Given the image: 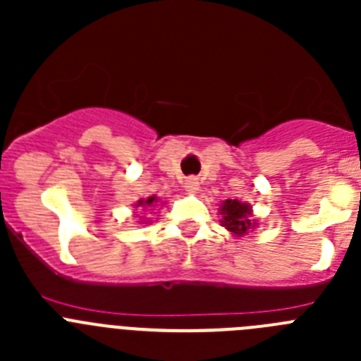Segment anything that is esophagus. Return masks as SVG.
<instances>
[{
  "mask_svg": "<svg viewBox=\"0 0 361 361\" xmlns=\"http://www.w3.org/2000/svg\"><path fill=\"white\" fill-rule=\"evenodd\" d=\"M184 188H186L188 193H197L199 191V180L195 177L188 178L186 183H184Z\"/></svg>",
  "mask_w": 361,
  "mask_h": 361,
  "instance_id": "34e87169",
  "label": "esophagus"
}]
</instances>
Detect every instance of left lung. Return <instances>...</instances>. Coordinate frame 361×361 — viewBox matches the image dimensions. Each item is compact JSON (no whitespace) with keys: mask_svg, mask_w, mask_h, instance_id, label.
Here are the masks:
<instances>
[{"mask_svg":"<svg viewBox=\"0 0 361 361\" xmlns=\"http://www.w3.org/2000/svg\"><path fill=\"white\" fill-rule=\"evenodd\" d=\"M220 215H222V226L233 235L242 237L250 229H255L257 220L253 219V212L247 202H240L237 199H228L220 206Z\"/></svg>","mask_w":361,"mask_h":361,"instance_id":"1","label":"left lung"}]
</instances>
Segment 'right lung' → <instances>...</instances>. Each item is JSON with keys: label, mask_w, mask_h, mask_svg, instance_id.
Segmentation results:
<instances>
[{"label": "right lung", "mask_w": 361, "mask_h": 361, "mask_svg": "<svg viewBox=\"0 0 361 361\" xmlns=\"http://www.w3.org/2000/svg\"><path fill=\"white\" fill-rule=\"evenodd\" d=\"M157 202V197H148L146 200H139L135 204V208H153V204Z\"/></svg>", "instance_id": "obj_1"}]
</instances>
